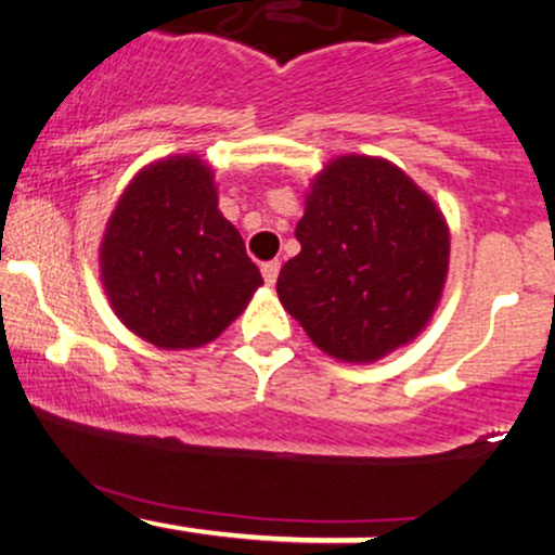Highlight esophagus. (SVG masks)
<instances>
[{
	"mask_svg": "<svg viewBox=\"0 0 555 555\" xmlns=\"http://www.w3.org/2000/svg\"><path fill=\"white\" fill-rule=\"evenodd\" d=\"M279 269H282V263H279V260H266V263L260 266V273H263L266 284H273V282H276Z\"/></svg>",
	"mask_w": 555,
	"mask_h": 555,
	"instance_id": "1",
	"label": "esophagus"
}]
</instances>
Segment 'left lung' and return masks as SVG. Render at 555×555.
Here are the masks:
<instances>
[{
	"instance_id": "1",
	"label": "left lung",
	"mask_w": 555,
	"mask_h": 555,
	"mask_svg": "<svg viewBox=\"0 0 555 555\" xmlns=\"http://www.w3.org/2000/svg\"><path fill=\"white\" fill-rule=\"evenodd\" d=\"M276 292L315 347L373 362L430 321L449 271V227L399 167L341 156L315 177Z\"/></svg>"
}]
</instances>
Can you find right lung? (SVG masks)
Masks as SVG:
<instances>
[{"instance_id": "obj_1", "label": "right lung", "mask_w": 555, "mask_h": 555, "mask_svg": "<svg viewBox=\"0 0 555 555\" xmlns=\"http://www.w3.org/2000/svg\"><path fill=\"white\" fill-rule=\"evenodd\" d=\"M101 276L125 326L162 349L214 341L263 284L195 156L151 164L130 182L101 242Z\"/></svg>"}]
</instances>
